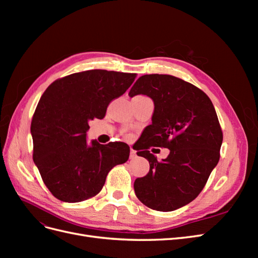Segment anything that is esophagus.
Here are the masks:
<instances>
[{
    "instance_id": "1",
    "label": "esophagus",
    "mask_w": 258,
    "mask_h": 258,
    "mask_svg": "<svg viewBox=\"0 0 258 258\" xmlns=\"http://www.w3.org/2000/svg\"><path fill=\"white\" fill-rule=\"evenodd\" d=\"M137 158V152L134 150V148H130V159H135Z\"/></svg>"
}]
</instances>
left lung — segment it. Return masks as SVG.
Listing matches in <instances>:
<instances>
[{
  "label": "left lung",
  "mask_w": 258,
  "mask_h": 258,
  "mask_svg": "<svg viewBox=\"0 0 258 258\" xmlns=\"http://www.w3.org/2000/svg\"><path fill=\"white\" fill-rule=\"evenodd\" d=\"M154 101L152 124L141 136L137 151L150 162V171L135 181L138 199L153 210L173 211L196 198L220 160L223 132L212 101L190 83L172 75L139 77L129 96ZM152 146L170 150L158 162Z\"/></svg>",
  "instance_id": "8db88e82"
}]
</instances>
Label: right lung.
<instances>
[{"mask_svg":"<svg viewBox=\"0 0 258 258\" xmlns=\"http://www.w3.org/2000/svg\"><path fill=\"white\" fill-rule=\"evenodd\" d=\"M137 74L89 70L54 81L40 99L31 122L33 161L57 199L87 200L100 192L110 170L129 158L123 142L86 141L89 120L102 119L112 100Z\"/></svg>","mask_w":258,"mask_h":258,"instance_id":"obj_1","label":"right lung"}]
</instances>
